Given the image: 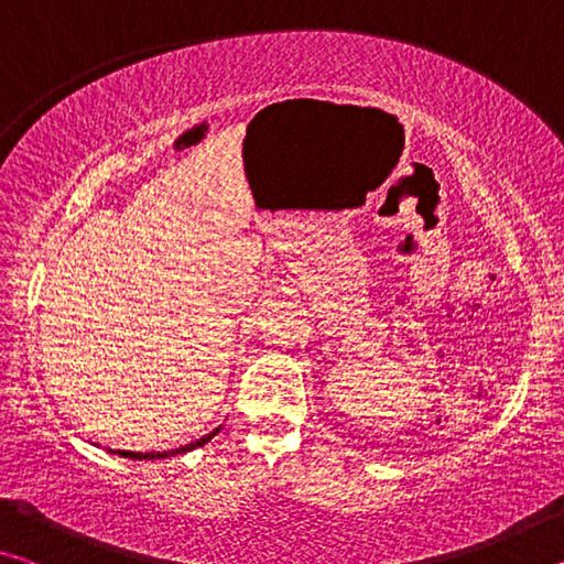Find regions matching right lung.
Masks as SVG:
<instances>
[{"mask_svg":"<svg viewBox=\"0 0 564 564\" xmlns=\"http://www.w3.org/2000/svg\"><path fill=\"white\" fill-rule=\"evenodd\" d=\"M216 433H218V427H216L214 433L204 435L202 441L188 443V445H184V447H176V451H166V453H129V451H121V455H123V457H133V460H154V457H171V455H178V453H188V451H194V447H198V445H204V443L212 441V437H214Z\"/></svg>","mask_w":564,"mask_h":564,"instance_id":"obj_1","label":"right lung"}]
</instances>
